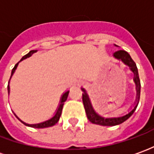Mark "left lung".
I'll return each instance as SVG.
<instances>
[{"label":"left lung","instance_id":"1","mask_svg":"<svg viewBox=\"0 0 154 154\" xmlns=\"http://www.w3.org/2000/svg\"><path fill=\"white\" fill-rule=\"evenodd\" d=\"M113 57L115 58H117L119 60H121L125 63V64L128 65L131 70L134 73V81L136 83L137 85V104L135 106V108H133L132 110L127 113L126 115H124L122 117H118V118H103L101 117L100 115H98L97 113L94 111V109L91 107V104L90 102L89 97L87 96V94L85 92V89H82V91H84V93L82 94V100H83V104H84L85 110V113L87 119H89L90 122H91L92 124H96V125H103V126H113V125H117L119 124H122L123 122H125L126 119L130 118L133 113L135 112V110L137 109V105L139 103L140 100V92H141V83H140V79H139V75H138V70H137V67L136 65V63L132 60V58L131 57L130 54L128 53L127 51L124 50H119L115 51L113 53Z\"/></svg>","mask_w":154,"mask_h":154}]
</instances>
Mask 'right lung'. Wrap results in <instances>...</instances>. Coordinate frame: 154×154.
<instances>
[{"label": "right lung", "mask_w": 154, "mask_h": 154, "mask_svg": "<svg viewBox=\"0 0 154 154\" xmlns=\"http://www.w3.org/2000/svg\"><path fill=\"white\" fill-rule=\"evenodd\" d=\"M37 51H35V50H32L30 51L28 54H26L25 56H23V57H22V59L19 62H21L22 60H23V59H25L27 57H29L30 56L33 54V53H35ZM18 62V63H19ZM18 63H17V64L14 66V68L12 69V75H11V77L13 75V73L15 72V69H17V64H18ZM11 77H10V79H11ZM7 90H8V94H9V91H10V87H9V82H8V85H7ZM69 91H66L63 95V97H62V98H61V101H60V104H59V107L57 108V113L56 114L52 117L51 119H48V120H46L45 122H42V123H39V124H35V125H29V124H26V123L23 122L22 120H20L19 119L17 118V116H16V114H15V116L17 117L20 121H21L23 125H28V126H30V127H33V128H38V129H41V128H46V127H50V126H53L54 125H56L57 123L58 122V120H59V119H60V116L61 114H62V110H63V104H64V102L67 100V97H68V95H69Z\"/></svg>", "instance_id": "right-lung-1"}]
</instances>
